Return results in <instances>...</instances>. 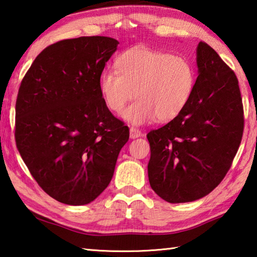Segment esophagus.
I'll return each mask as SVG.
<instances>
[{"instance_id":"1","label":"esophagus","mask_w":257,"mask_h":257,"mask_svg":"<svg viewBox=\"0 0 257 257\" xmlns=\"http://www.w3.org/2000/svg\"><path fill=\"white\" fill-rule=\"evenodd\" d=\"M142 135L143 134L139 129L135 128V127H130V138H133V139L138 138V137H141Z\"/></svg>"}]
</instances>
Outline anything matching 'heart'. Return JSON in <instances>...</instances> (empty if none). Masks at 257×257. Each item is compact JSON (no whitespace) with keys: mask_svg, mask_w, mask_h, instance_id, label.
Returning a JSON list of instances; mask_svg holds the SVG:
<instances>
[{"mask_svg":"<svg viewBox=\"0 0 257 257\" xmlns=\"http://www.w3.org/2000/svg\"><path fill=\"white\" fill-rule=\"evenodd\" d=\"M118 72L104 70L99 89L107 107L123 113L133 124H145L155 118L167 122L177 118L188 105L196 85L193 63L182 55L145 46L132 47L115 60Z\"/></svg>","mask_w":257,"mask_h":257,"instance_id":"heart-1","label":"heart"}]
</instances>
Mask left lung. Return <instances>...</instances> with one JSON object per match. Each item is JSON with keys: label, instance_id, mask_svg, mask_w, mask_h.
<instances>
[{"label": "left lung", "instance_id": "8db88e82", "mask_svg": "<svg viewBox=\"0 0 257 257\" xmlns=\"http://www.w3.org/2000/svg\"><path fill=\"white\" fill-rule=\"evenodd\" d=\"M198 77L188 105L151 130L150 185L169 203L210 194L227 175L240 145L243 108L238 79L206 43L196 50Z\"/></svg>", "mask_w": 257, "mask_h": 257}]
</instances>
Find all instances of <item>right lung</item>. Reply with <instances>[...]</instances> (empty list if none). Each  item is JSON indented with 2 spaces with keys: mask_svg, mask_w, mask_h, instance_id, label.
<instances>
[{
  "mask_svg": "<svg viewBox=\"0 0 257 257\" xmlns=\"http://www.w3.org/2000/svg\"><path fill=\"white\" fill-rule=\"evenodd\" d=\"M119 42L88 36L43 50L21 81L16 143L41 188L68 205L106 188L129 128L106 106L99 78Z\"/></svg>",
  "mask_w": 257,
  "mask_h": 257,
  "instance_id": "right-lung-1",
  "label": "right lung"
}]
</instances>
